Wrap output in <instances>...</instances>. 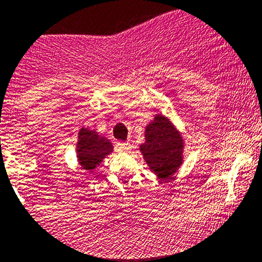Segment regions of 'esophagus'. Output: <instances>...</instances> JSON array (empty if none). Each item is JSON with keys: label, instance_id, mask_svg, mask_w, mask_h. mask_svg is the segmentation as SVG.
<instances>
[{"label": "esophagus", "instance_id": "esophagus-1", "mask_svg": "<svg viewBox=\"0 0 262 262\" xmlns=\"http://www.w3.org/2000/svg\"><path fill=\"white\" fill-rule=\"evenodd\" d=\"M116 148H118V150H120V152H130L132 144L129 143V142H118V143H116Z\"/></svg>", "mask_w": 262, "mask_h": 262}]
</instances>
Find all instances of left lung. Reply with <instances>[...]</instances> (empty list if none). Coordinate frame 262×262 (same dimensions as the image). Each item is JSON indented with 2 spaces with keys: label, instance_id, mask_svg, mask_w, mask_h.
<instances>
[{
  "label": "left lung",
  "instance_id": "1",
  "mask_svg": "<svg viewBox=\"0 0 262 262\" xmlns=\"http://www.w3.org/2000/svg\"><path fill=\"white\" fill-rule=\"evenodd\" d=\"M144 138L139 146L144 162L160 180H167L184 162V137L170 118L157 114L146 125Z\"/></svg>",
  "mask_w": 262,
  "mask_h": 262
}]
</instances>
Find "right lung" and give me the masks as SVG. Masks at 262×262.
Segmentation results:
<instances>
[{
	"mask_svg": "<svg viewBox=\"0 0 262 262\" xmlns=\"http://www.w3.org/2000/svg\"><path fill=\"white\" fill-rule=\"evenodd\" d=\"M114 150L113 143L96 130L81 128L78 132V141L76 144V155L82 170L91 172L106 156Z\"/></svg>",
	"mask_w": 262,
	"mask_h": 262,
	"instance_id": "right-lung-1",
	"label": "right lung"
}]
</instances>
